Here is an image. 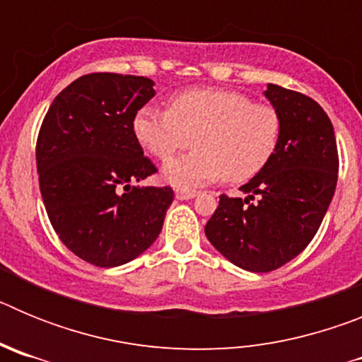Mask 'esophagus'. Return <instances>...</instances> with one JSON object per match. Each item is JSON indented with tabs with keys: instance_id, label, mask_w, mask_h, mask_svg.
I'll return each instance as SVG.
<instances>
[{
	"instance_id": "1",
	"label": "esophagus",
	"mask_w": 362,
	"mask_h": 362,
	"mask_svg": "<svg viewBox=\"0 0 362 362\" xmlns=\"http://www.w3.org/2000/svg\"><path fill=\"white\" fill-rule=\"evenodd\" d=\"M175 197L181 201L192 199V197H196V190H187V188H177L175 190Z\"/></svg>"
}]
</instances>
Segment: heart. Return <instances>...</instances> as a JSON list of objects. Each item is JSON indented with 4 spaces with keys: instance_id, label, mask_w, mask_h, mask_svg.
Wrapping results in <instances>:
<instances>
[{
    "instance_id": "obj_1",
    "label": "heart",
    "mask_w": 362,
    "mask_h": 362,
    "mask_svg": "<svg viewBox=\"0 0 362 362\" xmlns=\"http://www.w3.org/2000/svg\"><path fill=\"white\" fill-rule=\"evenodd\" d=\"M132 129L139 145L158 159L196 143V150L163 166L166 181L190 188L257 175L279 148L283 119L276 107L254 103L241 92L196 88L174 95L168 108H139Z\"/></svg>"
}]
</instances>
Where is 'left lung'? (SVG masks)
Here are the masks:
<instances>
[{"label":"left lung","instance_id":"obj_1","mask_svg":"<svg viewBox=\"0 0 362 362\" xmlns=\"http://www.w3.org/2000/svg\"><path fill=\"white\" fill-rule=\"evenodd\" d=\"M264 95L283 119L279 148L239 188L245 199L223 194L204 226L214 248L248 272L277 270L305 250L330 206L339 172L334 127L321 105L272 83Z\"/></svg>","mask_w":362,"mask_h":362}]
</instances>
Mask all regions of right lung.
Returning <instances> with one entry per match:
<instances>
[{"mask_svg": "<svg viewBox=\"0 0 362 362\" xmlns=\"http://www.w3.org/2000/svg\"><path fill=\"white\" fill-rule=\"evenodd\" d=\"M143 76L94 72L63 88L36 143L40 190L57 238L101 268L152 245L174 201L170 187H134L156 174L134 136L136 112L153 98Z\"/></svg>", "mask_w": 362, "mask_h": 362, "instance_id": "add662e5", "label": "right lung"}]
</instances>
